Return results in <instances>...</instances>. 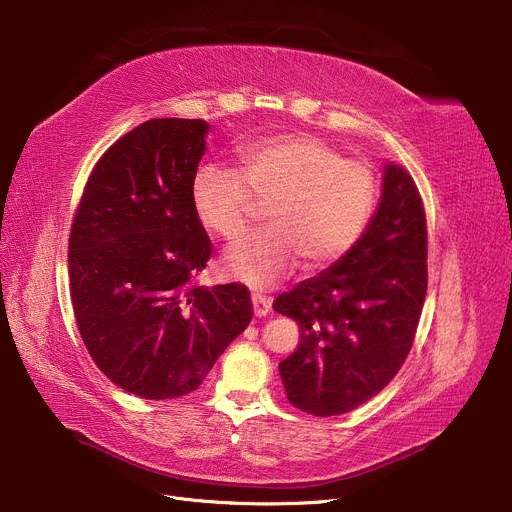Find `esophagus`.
I'll use <instances>...</instances> for the list:
<instances>
[{
	"mask_svg": "<svg viewBox=\"0 0 512 512\" xmlns=\"http://www.w3.org/2000/svg\"><path fill=\"white\" fill-rule=\"evenodd\" d=\"M251 301H253V313H255L257 317H265L267 313H270L272 303H270V299H265L263 294H253Z\"/></svg>",
	"mask_w": 512,
	"mask_h": 512,
	"instance_id": "1",
	"label": "esophagus"
}]
</instances>
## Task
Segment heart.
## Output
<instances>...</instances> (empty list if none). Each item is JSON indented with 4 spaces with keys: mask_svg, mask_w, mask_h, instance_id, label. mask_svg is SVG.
<instances>
[{
    "mask_svg": "<svg viewBox=\"0 0 512 512\" xmlns=\"http://www.w3.org/2000/svg\"><path fill=\"white\" fill-rule=\"evenodd\" d=\"M265 205L259 234L222 255L226 276L253 288L284 280L299 259L319 270L359 240L375 207L378 182L359 159H344L305 132L249 143L236 153L234 172L205 166L193 180V209L201 226L228 242L247 232L255 204Z\"/></svg>",
    "mask_w": 512,
    "mask_h": 512,
    "instance_id": "obj_1",
    "label": "heart"
}]
</instances>
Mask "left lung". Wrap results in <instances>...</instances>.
<instances>
[{
  "instance_id": "left-lung-1",
  "label": "left lung",
  "mask_w": 512,
  "mask_h": 512,
  "mask_svg": "<svg viewBox=\"0 0 512 512\" xmlns=\"http://www.w3.org/2000/svg\"><path fill=\"white\" fill-rule=\"evenodd\" d=\"M427 292V232L409 172L386 161L359 240L328 270L274 301L301 344L278 369L294 407L332 417L380 394L405 363Z\"/></svg>"
}]
</instances>
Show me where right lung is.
<instances>
[{
  "label": "right lung",
  "instance_id": "obj_1",
  "mask_svg": "<svg viewBox=\"0 0 512 512\" xmlns=\"http://www.w3.org/2000/svg\"><path fill=\"white\" fill-rule=\"evenodd\" d=\"M205 120L155 118L107 149L68 242L70 299L95 365L147 400L195 392L253 317L242 284L195 286L211 242L193 209Z\"/></svg>",
  "mask_w": 512,
  "mask_h": 512
}]
</instances>
